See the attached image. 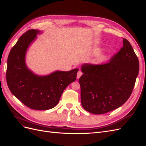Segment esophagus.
<instances>
[{
  "instance_id": "esophagus-1",
  "label": "esophagus",
  "mask_w": 146,
  "mask_h": 146,
  "mask_svg": "<svg viewBox=\"0 0 146 146\" xmlns=\"http://www.w3.org/2000/svg\"><path fill=\"white\" fill-rule=\"evenodd\" d=\"M83 74L82 72L81 71V70H78V72H77V78L78 79L79 78H80L81 77L82 75Z\"/></svg>"
}]
</instances>
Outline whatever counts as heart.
Returning a JSON list of instances; mask_svg holds the SVG:
<instances>
[{"label":"heart","instance_id":"1","mask_svg":"<svg viewBox=\"0 0 146 146\" xmlns=\"http://www.w3.org/2000/svg\"><path fill=\"white\" fill-rule=\"evenodd\" d=\"M99 50H96V52H95V53H96V54H98V53H99Z\"/></svg>","mask_w":146,"mask_h":146}]
</instances>
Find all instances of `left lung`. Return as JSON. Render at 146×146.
I'll use <instances>...</instances> for the list:
<instances>
[{"label": "left lung", "instance_id": "1", "mask_svg": "<svg viewBox=\"0 0 146 146\" xmlns=\"http://www.w3.org/2000/svg\"><path fill=\"white\" fill-rule=\"evenodd\" d=\"M139 69L138 57L125 38L123 47L108 63L83 64L79 78L83 108L102 114L120 107L131 94Z\"/></svg>", "mask_w": 146, "mask_h": 146}]
</instances>
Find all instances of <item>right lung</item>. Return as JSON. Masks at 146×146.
Segmentation results:
<instances>
[{"label": "right lung", "instance_id": "add662e5", "mask_svg": "<svg viewBox=\"0 0 146 146\" xmlns=\"http://www.w3.org/2000/svg\"><path fill=\"white\" fill-rule=\"evenodd\" d=\"M39 30H29L10 50L6 73L8 88L17 99L31 109L47 110L58 104L63 91L76 80L78 69L55 71L48 76L34 74L26 66L25 54Z\"/></svg>", "mask_w": 146, "mask_h": 146}]
</instances>
